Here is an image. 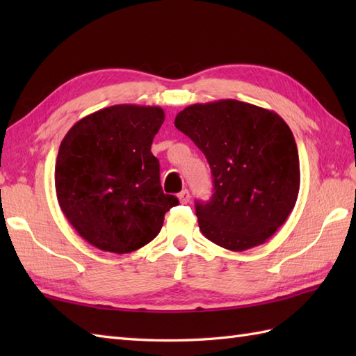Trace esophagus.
<instances>
[{
  "label": "esophagus",
  "mask_w": 356,
  "mask_h": 356,
  "mask_svg": "<svg viewBox=\"0 0 356 356\" xmlns=\"http://www.w3.org/2000/svg\"><path fill=\"white\" fill-rule=\"evenodd\" d=\"M179 200H180V203H188V202H190V191L184 190L182 193H180L179 194Z\"/></svg>",
  "instance_id": "1"
}]
</instances>
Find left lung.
Masks as SVG:
<instances>
[{
	"label": "left lung",
	"mask_w": 356,
	"mask_h": 356,
	"mask_svg": "<svg viewBox=\"0 0 356 356\" xmlns=\"http://www.w3.org/2000/svg\"><path fill=\"white\" fill-rule=\"evenodd\" d=\"M205 154L214 194L195 202L203 236L229 251L264 243L298 197L300 161L291 128L275 111L236 99L194 104L174 120Z\"/></svg>",
	"instance_id": "8db88e82"
}]
</instances>
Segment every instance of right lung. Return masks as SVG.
<instances>
[{
    "label": "right lung",
    "mask_w": 356,
    "mask_h": 356,
    "mask_svg": "<svg viewBox=\"0 0 356 356\" xmlns=\"http://www.w3.org/2000/svg\"><path fill=\"white\" fill-rule=\"evenodd\" d=\"M161 107L120 104L82 118L59 145L56 197L79 236L101 251L127 254L149 243L179 205L165 194L151 143Z\"/></svg>",
    "instance_id": "1"
}]
</instances>
